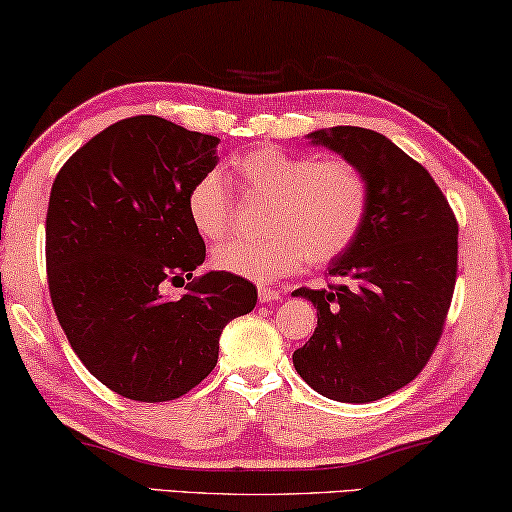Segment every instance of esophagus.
I'll return each instance as SVG.
<instances>
[{
    "mask_svg": "<svg viewBox=\"0 0 512 512\" xmlns=\"http://www.w3.org/2000/svg\"><path fill=\"white\" fill-rule=\"evenodd\" d=\"M257 299H259V303H273V301L280 299V292H276L273 287H259L257 289Z\"/></svg>",
    "mask_w": 512,
    "mask_h": 512,
    "instance_id": "34e87169",
    "label": "esophagus"
}]
</instances>
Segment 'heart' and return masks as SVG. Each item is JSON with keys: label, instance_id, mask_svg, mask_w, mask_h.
I'll return each mask as SVG.
<instances>
[{"label": "heart", "instance_id": "1", "mask_svg": "<svg viewBox=\"0 0 512 512\" xmlns=\"http://www.w3.org/2000/svg\"><path fill=\"white\" fill-rule=\"evenodd\" d=\"M243 193L269 200L262 241L230 239L213 250L216 269L269 282L299 269L303 259L326 264L352 246L370 209V181L352 160H319L278 147H257L232 160ZM190 223L218 241L234 225V197L225 177L204 172L188 193Z\"/></svg>", "mask_w": 512, "mask_h": 512}]
</instances>
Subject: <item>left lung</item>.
Segmentation results:
<instances>
[{
  "mask_svg": "<svg viewBox=\"0 0 512 512\" xmlns=\"http://www.w3.org/2000/svg\"><path fill=\"white\" fill-rule=\"evenodd\" d=\"M312 144L352 160L370 181V209L329 289L301 287L317 329L294 352L305 384L338 402H372L407 386L444 331L457 276V220L421 163L368 128L335 126Z\"/></svg>",
  "mask_w": 512,
  "mask_h": 512,
  "instance_id": "1",
  "label": "left lung"
}]
</instances>
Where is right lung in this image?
<instances>
[{
	"mask_svg": "<svg viewBox=\"0 0 512 512\" xmlns=\"http://www.w3.org/2000/svg\"><path fill=\"white\" fill-rule=\"evenodd\" d=\"M218 142L137 114L82 144L52 183V305L85 368L128 400L186 395L216 368L225 326L257 303L253 282L234 273L193 278L207 246L186 202L216 167ZM167 284L187 294L167 300Z\"/></svg>",
	"mask_w": 512,
	"mask_h": 512,
	"instance_id": "obj_1",
	"label": "right lung"
}]
</instances>
